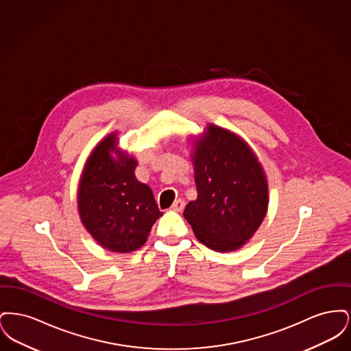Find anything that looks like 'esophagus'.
Masks as SVG:
<instances>
[{
  "label": "esophagus",
  "mask_w": 351,
  "mask_h": 351,
  "mask_svg": "<svg viewBox=\"0 0 351 351\" xmlns=\"http://www.w3.org/2000/svg\"><path fill=\"white\" fill-rule=\"evenodd\" d=\"M184 206H185V201L183 199H179V200L175 201L173 204H172V210H175V212H182L184 209Z\"/></svg>",
  "instance_id": "34e87169"
}]
</instances>
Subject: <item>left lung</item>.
I'll return each mask as SVG.
<instances>
[{
    "label": "left lung",
    "mask_w": 351,
    "mask_h": 351,
    "mask_svg": "<svg viewBox=\"0 0 351 351\" xmlns=\"http://www.w3.org/2000/svg\"><path fill=\"white\" fill-rule=\"evenodd\" d=\"M195 147L197 199L188 202L184 217L209 249L237 250L267 212L263 168L243 141L215 125H208Z\"/></svg>",
    "instance_id": "1"
}]
</instances>
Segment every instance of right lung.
<instances>
[{
    "label": "right lung",
    "instance_id": "1",
    "mask_svg": "<svg viewBox=\"0 0 351 351\" xmlns=\"http://www.w3.org/2000/svg\"><path fill=\"white\" fill-rule=\"evenodd\" d=\"M118 154L117 158L111 152ZM136 160L117 150L109 134L96 146L79 186V213L85 229L102 247L114 252L138 250L163 213L150 186L134 176Z\"/></svg>",
    "mask_w": 351,
    "mask_h": 351
}]
</instances>
